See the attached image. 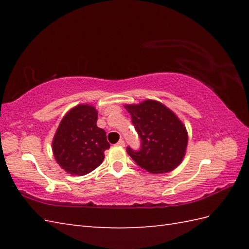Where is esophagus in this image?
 Instances as JSON below:
<instances>
[{
	"instance_id": "1",
	"label": "esophagus",
	"mask_w": 249,
	"mask_h": 249,
	"mask_svg": "<svg viewBox=\"0 0 249 249\" xmlns=\"http://www.w3.org/2000/svg\"><path fill=\"white\" fill-rule=\"evenodd\" d=\"M116 144H118L119 146H124L125 145V142H124L123 139H121V140H119V142Z\"/></svg>"
}]
</instances>
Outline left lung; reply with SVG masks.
Returning <instances> with one entry per match:
<instances>
[{"instance_id":"left-lung-1","label":"left lung","mask_w":249,"mask_h":249,"mask_svg":"<svg viewBox=\"0 0 249 249\" xmlns=\"http://www.w3.org/2000/svg\"><path fill=\"white\" fill-rule=\"evenodd\" d=\"M141 139L139 151L127 147L135 162L150 173H167L182 162L186 152L187 130L172 111L156 100L126 105Z\"/></svg>"}]
</instances>
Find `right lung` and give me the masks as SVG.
Listing matches in <instances>:
<instances>
[{
  "label": "right lung",
  "mask_w": 249,
  "mask_h": 249,
  "mask_svg": "<svg viewBox=\"0 0 249 249\" xmlns=\"http://www.w3.org/2000/svg\"><path fill=\"white\" fill-rule=\"evenodd\" d=\"M97 111L82 104L68 111L52 141L56 162L72 176H86L104 160L110 147L106 131L97 127Z\"/></svg>",
  "instance_id": "obj_1"
}]
</instances>
